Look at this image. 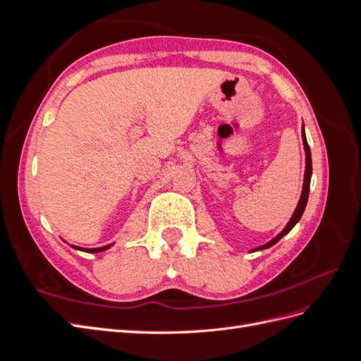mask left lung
<instances>
[{"label": "left lung", "instance_id": "obj_1", "mask_svg": "<svg viewBox=\"0 0 361 361\" xmlns=\"http://www.w3.org/2000/svg\"><path fill=\"white\" fill-rule=\"evenodd\" d=\"M301 135H302V143H304V150H305V173H304V183H302V192H301V199L298 202V206L297 209H295L292 218L289 220V223L286 224V227L283 228V231L274 238L271 239L269 243H267L265 245H260L257 248H255L253 251H257V250H264V248H269L274 244H277L280 239L288 235L293 226L297 224L300 221V218L302 216V212L305 209V204H307V200H309V191H310V179H312V154H310V147L307 145V138H305V133H304V125H302V129H301Z\"/></svg>", "mask_w": 361, "mask_h": 361}]
</instances>
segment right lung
I'll return each instance as SVG.
<instances>
[{
    "label": "right lung",
    "mask_w": 361,
    "mask_h": 361,
    "mask_svg": "<svg viewBox=\"0 0 361 361\" xmlns=\"http://www.w3.org/2000/svg\"><path fill=\"white\" fill-rule=\"evenodd\" d=\"M110 247H111V244L99 247V248H81V247H73V248H76V250H84V251H87V253H99V251H104V250L110 248Z\"/></svg>",
    "instance_id": "add662e5"
}]
</instances>
